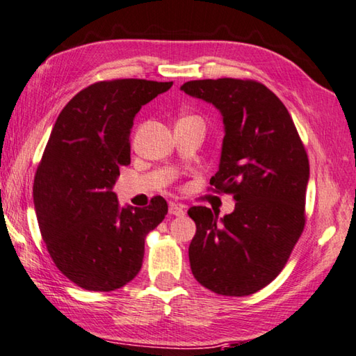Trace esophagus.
Masks as SVG:
<instances>
[{"label":"esophagus","mask_w":356,"mask_h":356,"mask_svg":"<svg viewBox=\"0 0 356 356\" xmlns=\"http://www.w3.org/2000/svg\"><path fill=\"white\" fill-rule=\"evenodd\" d=\"M169 212L172 213V216H175V217H183L184 213H186V209H184V206H183V204L170 203V206H169Z\"/></svg>","instance_id":"1"}]
</instances>
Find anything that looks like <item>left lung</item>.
<instances>
[{"mask_svg": "<svg viewBox=\"0 0 356 356\" xmlns=\"http://www.w3.org/2000/svg\"><path fill=\"white\" fill-rule=\"evenodd\" d=\"M181 90L220 111L225 138L211 186L236 200L220 220L209 207L187 211L197 225L191 270L207 290L248 296L277 277L304 231L307 152L290 113L265 85L206 79Z\"/></svg>", "mask_w": 356, "mask_h": 356, "instance_id": "obj_1", "label": "left lung"}]
</instances>
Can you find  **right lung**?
<instances>
[{"instance_id":"add662e5","label":"right lung","mask_w":356,"mask_h":356,"mask_svg":"<svg viewBox=\"0 0 356 356\" xmlns=\"http://www.w3.org/2000/svg\"><path fill=\"white\" fill-rule=\"evenodd\" d=\"M173 82L119 79L77 92L60 113L33 179L40 232L54 264L90 291H113L143 266L145 237L167 203L119 206V167L130 164V133L140 106Z\"/></svg>"}]
</instances>
